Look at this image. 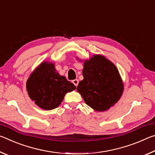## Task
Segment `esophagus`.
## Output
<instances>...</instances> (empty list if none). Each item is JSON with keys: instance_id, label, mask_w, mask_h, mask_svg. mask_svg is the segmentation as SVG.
I'll return each mask as SVG.
<instances>
[{"instance_id": "obj_1", "label": "esophagus", "mask_w": 155, "mask_h": 155, "mask_svg": "<svg viewBox=\"0 0 155 155\" xmlns=\"http://www.w3.org/2000/svg\"><path fill=\"white\" fill-rule=\"evenodd\" d=\"M72 83H74V85L76 86V87H77L78 84V79H74L72 81Z\"/></svg>"}]
</instances>
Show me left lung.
Segmentation results:
<instances>
[{"instance_id":"8db88e82","label":"left lung","mask_w":155,"mask_h":155,"mask_svg":"<svg viewBox=\"0 0 155 155\" xmlns=\"http://www.w3.org/2000/svg\"><path fill=\"white\" fill-rule=\"evenodd\" d=\"M84 61L83 79L77 86L78 92L95 111H107L119 101L124 90L118 70L101 54Z\"/></svg>"}]
</instances>
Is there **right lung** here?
<instances>
[{"instance_id":"add662e5","label":"right lung","mask_w":155,"mask_h":155,"mask_svg":"<svg viewBox=\"0 0 155 155\" xmlns=\"http://www.w3.org/2000/svg\"><path fill=\"white\" fill-rule=\"evenodd\" d=\"M76 89L74 84L59 75L53 63L44 61L31 73L27 82L30 98L44 110L59 106L65 94Z\"/></svg>"}]
</instances>
